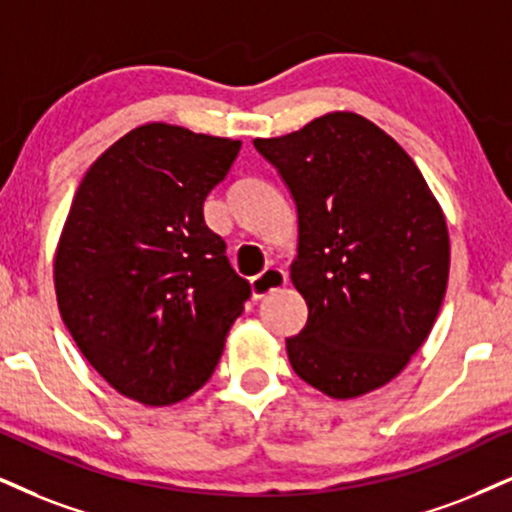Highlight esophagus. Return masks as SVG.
<instances>
[{
	"label": "esophagus",
	"mask_w": 512,
	"mask_h": 512,
	"mask_svg": "<svg viewBox=\"0 0 512 512\" xmlns=\"http://www.w3.org/2000/svg\"><path fill=\"white\" fill-rule=\"evenodd\" d=\"M285 285H287L285 270L270 266L263 270L261 275L251 277V296H254V299H263V296H268L270 292H275V289H280Z\"/></svg>",
	"instance_id": "esophagus-1"
}]
</instances>
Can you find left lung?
<instances>
[{"instance_id":"1","label":"left lung","mask_w":512,"mask_h":512,"mask_svg":"<svg viewBox=\"0 0 512 512\" xmlns=\"http://www.w3.org/2000/svg\"><path fill=\"white\" fill-rule=\"evenodd\" d=\"M296 204L292 282L308 320L296 375L332 399L394 380L430 334L449 282V230L413 159L358 113L254 140Z\"/></svg>"}]
</instances>
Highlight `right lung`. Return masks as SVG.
<instances>
[{
  "instance_id": "1",
  "label": "right lung",
  "mask_w": 512,
  "mask_h": 512,
  "mask_svg": "<svg viewBox=\"0 0 512 512\" xmlns=\"http://www.w3.org/2000/svg\"><path fill=\"white\" fill-rule=\"evenodd\" d=\"M239 147L140 125L92 163L73 197L54 258L63 325L87 363L144 406L204 387L251 296L204 220Z\"/></svg>"
}]
</instances>
